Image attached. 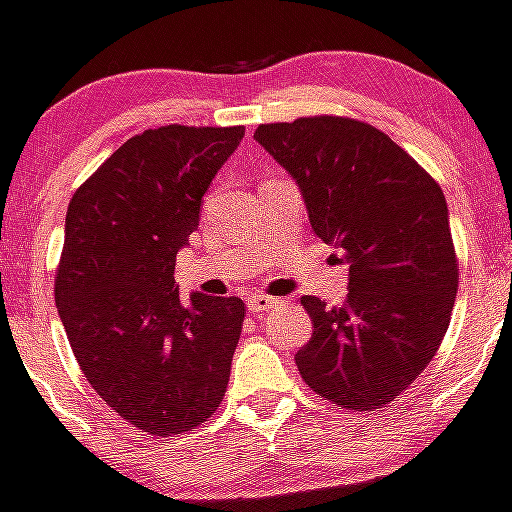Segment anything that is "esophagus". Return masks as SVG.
Listing matches in <instances>:
<instances>
[{
    "label": "esophagus",
    "mask_w": 512,
    "mask_h": 512,
    "mask_svg": "<svg viewBox=\"0 0 512 512\" xmlns=\"http://www.w3.org/2000/svg\"><path fill=\"white\" fill-rule=\"evenodd\" d=\"M277 305V297H269V295H253L248 297V310L253 312V315H259V312H266L271 310V307Z\"/></svg>",
    "instance_id": "obj_1"
}]
</instances>
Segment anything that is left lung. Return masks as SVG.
Here are the masks:
<instances>
[{"label":"left lung","mask_w":512,"mask_h":512,"mask_svg":"<svg viewBox=\"0 0 512 512\" xmlns=\"http://www.w3.org/2000/svg\"><path fill=\"white\" fill-rule=\"evenodd\" d=\"M253 138L292 174L315 235L348 266L341 307L302 297L312 338L297 369L338 408H387L449 328L459 266L446 197L390 135L351 117L271 122Z\"/></svg>","instance_id":"left-lung-1"}]
</instances>
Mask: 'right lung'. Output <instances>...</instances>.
I'll use <instances>...</instances> for the list:
<instances>
[{"mask_svg":"<svg viewBox=\"0 0 512 512\" xmlns=\"http://www.w3.org/2000/svg\"><path fill=\"white\" fill-rule=\"evenodd\" d=\"M246 128L166 125L122 143L66 212L56 307L81 372L122 420L176 436L223 402L243 300H179V248Z\"/></svg>","mask_w":512,"mask_h":512,"instance_id":"1","label":"right lung"}]
</instances>
